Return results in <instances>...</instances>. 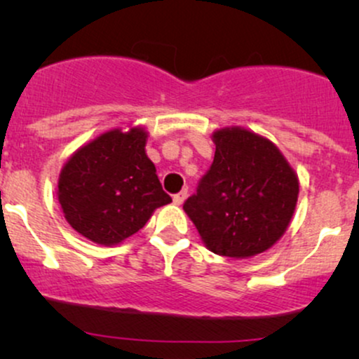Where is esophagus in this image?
I'll use <instances>...</instances> for the list:
<instances>
[{
  "instance_id": "obj_1",
  "label": "esophagus",
  "mask_w": 359,
  "mask_h": 359,
  "mask_svg": "<svg viewBox=\"0 0 359 359\" xmlns=\"http://www.w3.org/2000/svg\"><path fill=\"white\" fill-rule=\"evenodd\" d=\"M185 199H187V191H180L179 194H175L174 196V204L182 205Z\"/></svg>"
}]
</instances>
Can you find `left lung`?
Returning a JSON list of instances; mask_svg holds the SVG:
<instances>
[{"label": "left lung", "mask_w": 359, "mask_h": 359, "mask_svg": "<svg viewBox=\"0 0 359 359\" xmlns=\"http://www.w3.org/2000/svg\"><path fill=\"white\" fill-rule=\"evenodd\" d=\"M212 165L184 203L212 253L250 258L283 236L299 197V179L270 140L245 128L212 133Z\"/></svg>", "instance_id": "8db88e82"}]
</instances>
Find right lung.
Wrapping results in <instances>:
<instances>
[{
    "label": "right lung",
    "instance_id": "1",
    "mask_svg": "<svg viewBox=\"0 0 359 359\" xmlns=\"http://www.w3.org/2000/svg\"><path fill=\"white\" fill-rule=\"evenodd\" d=\"M147 131L109 130L81 147L59 175V203L69 224L97 245H118L135 234L160 205L163 192L147 156Z\"/></svg>",
    "mask_w": 359,
    "mask_h": 359
}]
</instances>
